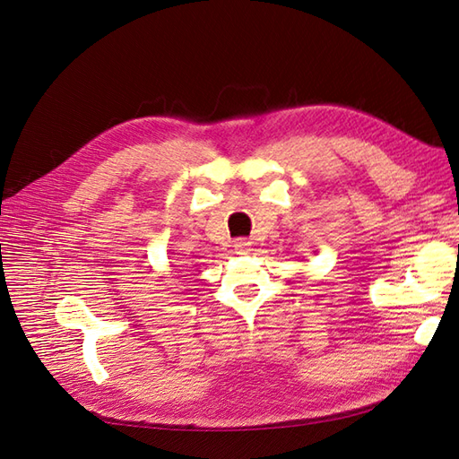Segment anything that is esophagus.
I'll use <instances>...</instances> for the list:
<instances>
[{
	"instance_id": "34e87169",
	"label": "esophagus",
	"mask_w": 459,
	"mask_h": 459,
	"mask_svg": "<svg viewBox=\"0 0 459 459\" xmlns=\"http://www.w3.org/2000/svg\"><path fill=\"white\" fill-rule=\"evenodd\" d=\"M251 241L248 239H238L233 243V247H235V253L238 255H247V253H251Z\"/></svg>"
}]
</instances>
